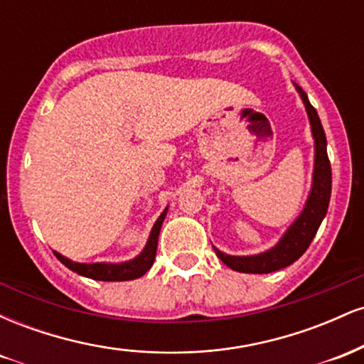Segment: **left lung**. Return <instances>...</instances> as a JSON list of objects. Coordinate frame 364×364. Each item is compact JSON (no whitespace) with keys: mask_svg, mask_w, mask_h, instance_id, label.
Wrapping results in <instances>:
<instances>
[{"mask_svg":"<svg viewBox=\"0 0 364 364\" xmlns=\"http://www.w3.org/2000/svg\"><path fill=\"white\" fill-rule=\"evenodd\" d=\"M299 95H301L304 106H306L308 116H310L313 139H315V173H313V188L310 198L303 214L296 219L289 231L284 235L275 248L269 252L253 255V257H231V255L220 253L214 248L217 257L223 260L229 269L243 274H270L281 270L284 267L291 265L306 252L308 246L318 231L321 220L327 214L330 191H332V169L327 156V139H325L323 127H321L316 109L308 101L301 87L296 83Z\"/></svg>","mask_w":364,"mask_h":364,"instance_id":"8db88e82","label":"left lung"}]
</instances>
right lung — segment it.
<instances>
[{"label": "right lung", "mask_w": 364, "mask_h": 364, "mask_svg": "<svg viewBox=\"0 0 364 364\" xmlns=\"http://www.w3.org/2000/svg\"><path fill=\"white\" fill-rule=\"evenodd\" d=\"M166 217V210L162 212L161 217L157 219V223L154 224L152 232L147 241V246L141 252L135 260L119 263V265H111V263H77L65 258L63 255L54 252L56 258L63 265L68 267L73 272L83 275V277L94 279V281H107V282H118V281H132V279H139L144 275L147 270L152 267L154 260H156L157 253V240H159V231H161L162 220Z\"/></svg>", "instance_id": "obj_1"}]
</instances>
